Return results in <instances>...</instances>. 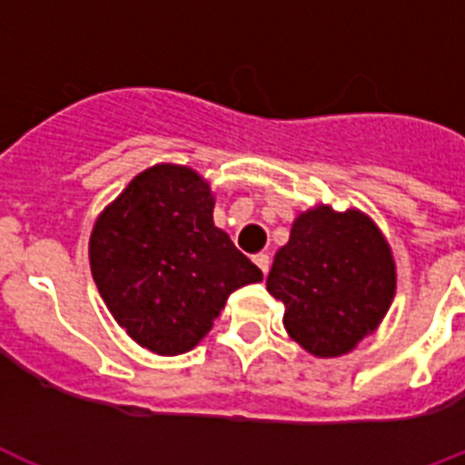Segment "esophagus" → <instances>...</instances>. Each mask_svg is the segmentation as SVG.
<instances>
[{
  "label": "esophagus",
  "mask_w": 465,
  "mask_h": 465,
  "mask_svg": "<svg viewBox=\"0 0 465 465\" xmlns=\"http://www.w3.org/2000/svg\"><path fill=\"white\" fill-rule=\"evenodd\" d=\"M252 262H255L257 267L262 269V274H267V272H269V264H272V260H269L267 252H257V255L252 257Z\"/></svg>",
  "instance_id": "34e87169"
}]
</instances>
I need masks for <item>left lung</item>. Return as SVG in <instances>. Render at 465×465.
<instances>
[{
	"label": "left lung",
	"mask_w": 465,
	"mask_h": 465,
	"mask_svg": "<svg viewBox=\"0 0 465 465\" xmlns=\"http://www.w3.org/2000/svg\"><path fill=\"white\" fill-rule=\"evenodd\" d=\"M395 260L359 210H307L276 252L267 291L286 305L283 326L314 357H341L378 329L395 298Z\"/></svg>",
	"instance_id": "obj_1"
}]
</instances>
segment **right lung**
<instances>
[{
    "label": "right lung",
    "instance_id": "right-lung-1",
    "mask_svg": "<svg viewBox=\"0 0 465 465\" xmlns=\"http://www.w3.org/2000/svg\"><path fill=\"white\" fill-rule=\"evenodd\" d=\"M210 184L184 165H153L99 214L89 264L101 298L132 341L184 354L226 298L262 272L213 222Z\"/></svg>",
    "mask_w": 465,
    "mask_h": 465
}]
</instances>
